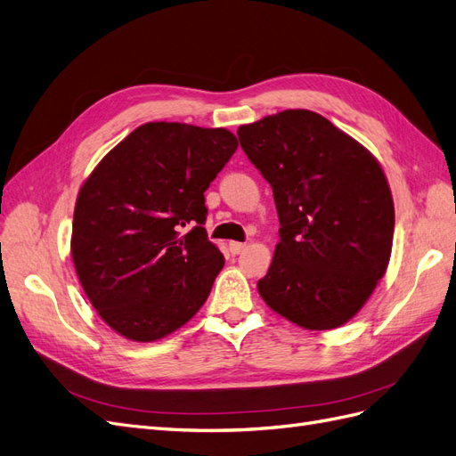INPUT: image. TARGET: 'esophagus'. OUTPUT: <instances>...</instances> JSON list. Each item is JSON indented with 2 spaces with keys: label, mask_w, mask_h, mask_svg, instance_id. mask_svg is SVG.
<instances>
[{
  "label": "esophagus",
  "mask_w": 456,
  "mask_h": 456,
  "mask_svg": "<svg viewBox=\"0 0 456 456\" xmlns=\"http://www.w3.org/2000/svg\"><path fill=\"white\" fill-rule=\"evenodd\" d=\"M245 249V243L240 241H230V253L232 255H240Z\"/></svg>",
  "instance_id": "34e87169"
}]
</instances>
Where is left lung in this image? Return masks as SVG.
Returning <instances> with one entry per match:
<instances>
[{
  "label": "left lung",
  "mask_w": 456,
  "mask_h": 456,
  "mask_svg": "<svg viewBox=\"0 0 456 456\" xmlns=\"http://www.w3.org/2000/svg\"><path fill=\"white\" fill-rule=\"evenodd\" d=\"M238 136L280 216V243L256 283L262 300L310 330L350 322L392 253L394 200L380 163L310 110L266 116Z\"/></svg>",
  "instance_id": "obj_1"
}]
</instances>
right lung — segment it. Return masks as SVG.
Here are the masks:
<instances>
[{"label": "right lung", "instance_id": "obj_1", "mask_svg": "<svg viewBox=\"0 0 456 456\" xmlns=\"http://www.w3.org/2000/svg\"><path fill=\"white\" fill-rule=\"evenodd\" d=\"M238 141L228 129L136 127L79 188L72 260L118 335L154 342L196 315L224 256L207 240L205 196Z\"/></svg>", "mask_w": 456, "mask_h": 456}]
</instances>
